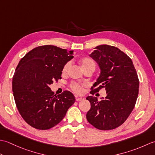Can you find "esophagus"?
Here are the masks:
<instances>
[{"instance_id":"34e87169","label":"esophagus","mask_w":155,"mask_h":155,"mask_svg":"<svg viewBox=\"0 0 155 155\" xmlns=\"http://www.w3.org/2000/svg\"><path fill=\"white\" fill-rule=\"evenodd\" d=\"M75 98H76V101H81L84 99V98H83V97H78V96H76Z\"/></svg>"}]
</instances>
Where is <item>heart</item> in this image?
<instances>
[{
    "label": "heart",
    "instance_id": "1",
    "mask_svg": "<svg viewBox=\"0 0 155 155\" xmlns=\"http://www.w3.org/2000/svg\"><path fill=\"white\" fill-rule=\"evenodd\" d=\"M79 62L84 71L87 70V69H93V70H94L95 67H96V62H95V61L93 60V59L91 57H82L79 59ZM70 65H71L70 62H66L62 69V74L67 73L69 67H70ZM69 87H70L71 89L73 92H74V93L77 94H81L83 93V87H84V84L82 83H75V82H74V83H72Z\"/></svg>",
    "mask_w": 155,
    "mask_h": 155
}]
</instances>
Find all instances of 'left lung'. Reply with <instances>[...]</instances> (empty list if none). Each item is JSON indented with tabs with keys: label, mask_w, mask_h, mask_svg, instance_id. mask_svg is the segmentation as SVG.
Listing matches in <instances>:
<instances>
[{
	"label": "left lung",
	"mask_w": 155,
	"mask_h": 155,
	"mask_svg": "<svg viewBox=\"0 0 155 155\" xmlns=\"http://www.w3.org/2000/svg\"><path fill=\"white\" fill-rule=\"evenodd\" d=\"M90 57L101 68V75L91 88L94 95L102 88L107 97L98 101L89 96L91 109L87 114L88 123L99 130H108L123 124L135 106L139 81L130 58L118 48L103 45L95 47Z\"/></svg>",
	"instance_id": "obj_1"
}]
</instances>
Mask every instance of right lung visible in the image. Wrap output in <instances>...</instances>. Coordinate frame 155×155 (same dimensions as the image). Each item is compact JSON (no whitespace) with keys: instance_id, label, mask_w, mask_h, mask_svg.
<instances>
[{"instance_id":"add662e5","label":"right lung","mask_w":155,"mask_h":155,"mask_svg":"<svg viewBox=\"0 0 155 155\" xmlns=\"http://www.w3.org/2000/svg\"><path fill=\"white\" fill-rule=\"evenodd\" d=\"M73 52L44 45L29 51L20 61L12 77V92L20 114L32 127H54L74 103L70 91L56 96L49 87L53 81L61 79L62 67L73 58Z\"/></svg>"}]
</instances>
